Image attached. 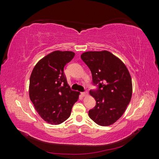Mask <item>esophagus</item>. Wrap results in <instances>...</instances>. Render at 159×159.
<instances>
[{
	"label": "esophagus",
	"instance_id": "obj_1",
	"mask_svg": "<svg viewBox=\"0 0 159 159\" xmlns=\"http://www.w3.org/2000/svg\"><path fill=\"white\" fill-rule=\"evenodd\" d=\"M88 95V92H87V91H85V92H82L81 93V95L83 96V97H86Z\"/></svg>",
	"mask_w": 159,
	"mask_h": 159
}]
</instances>
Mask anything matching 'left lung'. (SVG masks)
<instances>
[{"label": "left lung", "instance_id": "obj_1", "mask_svg": "<svg viewBox=\"0 0 159 159\" xmlns=\"http://www.w3.org/2000/svg\"><path fill=\"white\" fill-rule=\"evenodd\" d=\"M81 58L88 66L98 90H90L96 105L89 117L101 126H109L125 111L132 97L131 75L119 57L107 50L84 52Z\"/></svg>", "mask_w": 159, "mask_h": 159}]
</instances>
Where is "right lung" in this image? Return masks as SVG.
<instances>
[{
	"instance_id": "1",
	"label": "right lung",
	"mask_w": 159,
	"mask_h": 159,
	"mask_svg": "<svg viewBox=\"0 0 159 159\" xmlns=\"http://www.w3.org/2000/svg\"><path fill=\"white\" fill-rule=\"evenodd\" d=\"M71 51H54L38 61L30 78L29 96L43 120L59 125L68 119L78 100V91L71 90L64 68L74 58Z\"/></svg>"
}]
</instances>
